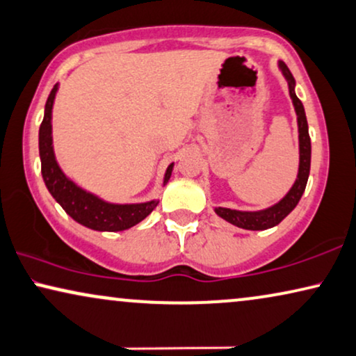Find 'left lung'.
<instances>
[{
	"instance_id": "left-lung-1",
	"label": "left lung",
	"mask_w": 356,
	"mask_h": 356,
	"mask_svg": "<svg viewBox=\"0 0 356 356\" xmlns=\"http://www.w3.org/2000/svg\"><path fill=\"white\" fill-rule=\"evenodd\" d=\"M278 68L281 75L284 76V80L288 81V90L291 101H293L294 111H296L298 116V138H299V167H298V177L294 179L293 186L289 188V191L281 197L278 202H275L273 206L265 207L260 211H238V209H230V207H214V212L227 220L229 224L235 225V227L247 229V230H266L278 225L286 216L289 214L294 207L298 206L299 200H301L304 189H306L309 172H311V138H309V127H307V119H306V111L299 98L296 96V80H294L293 73L289 72V68L286 67L284 62H278Z\"/></svg>"
}]
</instances>
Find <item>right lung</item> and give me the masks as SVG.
Listing matches in <instances>:
<instances>
[{
  "mask_svg": "<svg viewBox=\"0 0 356 356\" xmlns=\"http://www.w3.org/2000/svg\"><path fill=\"white\" fill-rule=\"evenodd\" d=\"M58 91V83L50 91L47 103H45L44 121L39 129V155L40 167H42V178L49 193L55 201L63 207V211L78 224L85 225L98 232H119V230L131 229L142 222L159 204V200H150L144 202H111L95 193L86 191L78 186L70 177L60 168L54 152L52 138V109L55 103V95ZM175 163H170L165 170L163 183L167 186L172 177Z\"/></svg>",
  "mask_w": 356,
  "mask_h": 356,
  "instance_id": "obj_1",
  "label": "right lung"
}]
</instances>
